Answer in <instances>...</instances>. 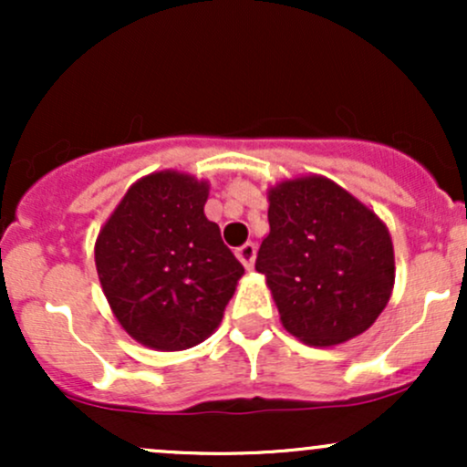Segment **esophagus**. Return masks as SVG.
Instances as JSON below:
<instances>
[{"mask_svg": "<svg viewBox=\"0 0 467 467\" xmlns=\"http://www.w3.org/2000/svg\"><path fill=\"white\" fill-rule=\"evenodd\" d=\"M254 256H256V245L252 244V241L237 248V259L244 264L245 270H252V265H254Z\"/></svg>", "mask_w": 467, "mask_h": 467, "instance_id": "esophagus-1", "label": "esophagus"}]
</instances>
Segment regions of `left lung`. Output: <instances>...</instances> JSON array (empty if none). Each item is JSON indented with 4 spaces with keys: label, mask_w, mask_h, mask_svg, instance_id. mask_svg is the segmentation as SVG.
I'll return each instance as SVG.
<instances>
[{
    "label": "left lung",
    "mask_w": 467,
    "mask_h": 467,
    "mask_svg": "<svg viewBox=\"0 0 467 467\" xmlns=\"http://www.w3.org/2000/svg\"><path fill=\"white\" fill-rule=\"evenodd\" d=\"M270 234L256 272L292 336L331 347L360 336L387 307L395 281L387 226L325 178L281 182L267 195Z\"/></svg>",
    "instance_id": "left-lung-1"
}]
</instances>
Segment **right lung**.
I'll return each instance as SVG.
<instances>
[{
	"label": "right lung",
	"mask_w": 467,
	"mask_h": 467,
	"mask_svg": "<svg viewBox=\"0 0 467 467\" xmlns=\"http://www.w3.org/2000/svg\"><path fill=\"white\" fill-rule=\"evenodd\" d=\"M208 184L162 171L127 191L96 239V270L118 323L160 351L206 340L244 265L203 215Z\"/></svg>",
	"instance_id": "obj_1"
}]
</instances>
